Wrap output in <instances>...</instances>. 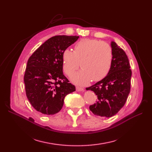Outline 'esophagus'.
Masks as SVG:
<instances>
[{
  "instance_id": "esophagus-1",
  "label": "esophagus",
  "mask_w": 152,
  "mask_h": 152,
  "mask_svg": "<svg viewBox=\"0 0 152 152\" xmlns=\"http://www.w3.org/2000/svg\"><path fill=\"white\" fill-rule=\"evenodd\" d=\"M84 90V88L83 87H79V86H77L76 87V91H82Z\"/></svg>"
}]
</instances>
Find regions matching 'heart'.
<instances>
[{
    "instance_id": "obj_1",
    "label": "heart",
    "mask_w": 152,
    "mask_h": 152,
    "mask_svg": "<svg viewBox=\"0 0 152 152\" xmlns=\"http://www.w3.org/2000/svg\"><path fill=\"white\" fill-rule=\"evenodd\" d=\"M112 61L111 45L96 39H82L76 43L73 51L66 49L62 54L63 70L67 75L71 76L80 63L82 69L72 78L73 82L80 85L86 84L91 80L103 79L110 70Z\"/></svg>"
}]
</instances>
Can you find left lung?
Returning a JSON list of instances; mask_svg holds the SVG:
<instances>
[{
	"label": "left lung",
	"instance_id": "8db88e82",
	"mask_svg": "<svg viewBox=\"0 0 152 152\" xmlns=\"http://www.w3.org/2000/svg\"><path fill=\"white\" fill-rule=\"evenodd\" d=\"M113 61L108 75L97 83L87 87L97 96L96 103L89 109L95 115L111 117L125 104L131 91L132 71L125 51L112 42Z\"/></svg>",
	"mask_w": 152,
	"mask_h": 152
}]
</instances>
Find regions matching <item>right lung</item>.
Returning <instances> with one entry per match:
<instances>
[{"instance_id":"1","label":"right lung","mask_w":152,"mask_h":152,"mask_svg":"<svg viewBox=\"0 0 152 152\" xmlns=\"http://www.w3.org/2000/svg\"><path fill=\"white\" fill-rule=\"evenodd\" d=\"M79 36L56 35L42 44L27 62L24 82L31 106L44 115H54L61 110L65 96L75 91L74 85L63 73V50Z\"/></svg>"}]
</instances>
